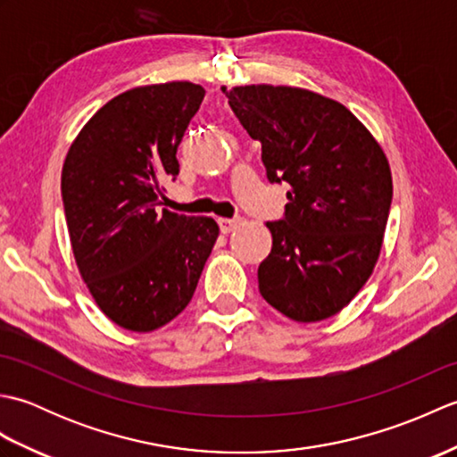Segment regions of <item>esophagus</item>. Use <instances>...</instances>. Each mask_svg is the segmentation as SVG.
I'll use <instances>...</instances> for the list:
<instances>
[{
  "label": "esophagus",
  "mask_w": 457,
  "mask_h": 457,
  "mask_svg": "<svg viewBox=\"0 0 457 457\" xmlns=\"http://www.w3.org/2000/svg\"><path fill=\"white\" fill-rule=\"evenodd\" d=\"M239 218H220L218 223H220V229L221 234H229V231H234L237 226H239Z\"/></svg>",
  "instance_id": "esophagus-1"
}]
</instances>
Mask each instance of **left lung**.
I'll use <instances>...</instances> for the list:
<instances>
[{"label":"left lung","instance_id":"left-lung-1","mask_svg":"<svg viewBox=\"0 0 457 457\" xmlns=\"http://www.w3.org/2000/svg\"><path fill=\"white\" fill-rule=\"evenodd\" d=\"M270 182H288L285 220L259 265V293L295 322H320L352 303L381 255L393 200L389 159L344 104L295 86L226 88Z\"/></svg>","mask_w":457,"mask_h":457}]
</instances>
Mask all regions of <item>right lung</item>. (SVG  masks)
I'll return each instance as SVG.
<instances>
[{"mask_svg":"<svg viewBox=\"0 0 457 457\" xmlns=\"http://www.w3.org/2000/svg\"><path fill=\"white\" fill-rule=\"evenodd\" d=\"M204 96L192 82L137 86L104 104L66 153L61 188L76 267L102 312L131 332H153L188 306L220 236L212 218L161 208Z\"/></svg>","mask_w":457,"mask_h":457,"instance_id":"add662e5","label":"right lung"}]
</instances>
